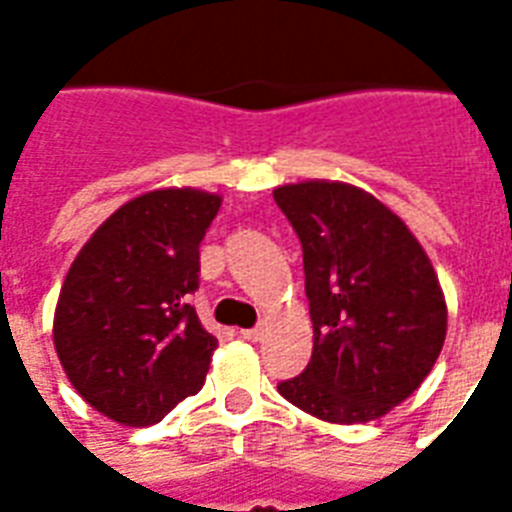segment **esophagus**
I'll return each instance as SVG.
<instances>
[{
    "label": "esophagus",
    "instance_id": "34e87169",
    "mask_svg": "<svg viewBox=\"0 0 512 512\" xmlns=\"http://www.w3.org/2000/svg\"><path fill=\"white\" fill-rule=\"evenodd\" d=\"M241 337L249 342H257L263 340V327H255V329H241Z\"/></svg>",
    "mask_w": 512,
    "mask_h": 512
}]
</instances>
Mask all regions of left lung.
<instances>
[{"label":"left lung","mask_w":512,"mask_h":512,"mask_svg":"<svg viewBox=\"0 0 512 512\" xmlns=\"http://www.w3.org/2000/svg\"><path fill=\"white\" fill-rule=\"evenodd\" d=\"M273 199L303 244L313 356L279 393L324 422L380 420L428 377L446 340L430 257L396 212L356 185L305 180Z\"/></svg>","instance_id":"left-lung-1"}]
</instances>
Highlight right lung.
Here are the masks:
<instances>
[{
  "label": "right lung",
  "mask_w": 512,
  "mask_h": 512,
  "mask_svg": "<svg viewBox=\"0 0 512 512\" xmlns=\"http://www.w3.org/2000/svg\"><path fill=\"white\" fill-rule=\"evenodd\" d=\"M223 199L159 188L92 233L60 287L52 342L76 393L108 420L146 428L201 390L217 340L188 305L199 244Z\"/></svg>",
  "instance_id": "1"
}]
</instances>
